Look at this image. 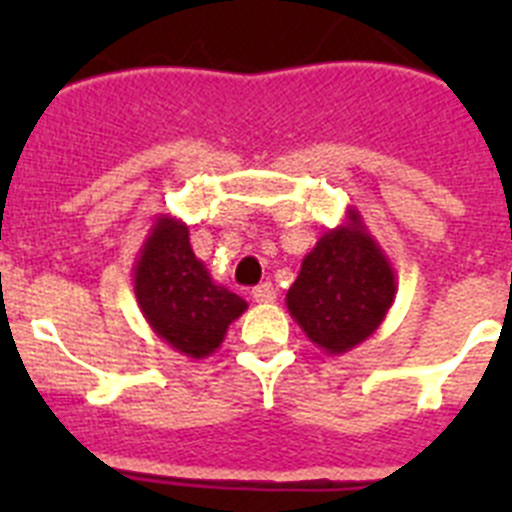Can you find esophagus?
<instances>
[{
    "mask_svg": "<svg viewBox=\"0 0 512 512\" xmlns=\"http://www.w3.org/2000/svg\"><path fill=\"white\" fill-rule=\"evenodd\" d=\"M251 295H253V300H256V302H271L274 297H277V289H274V284H271V282H264V284H259V287L253 289Z\"/></svg>",
    "mask_w": 512,
    "mask_h": 512,
    "instance_id": "obj_1",
    "label": "esophagus"
}]
</instances>
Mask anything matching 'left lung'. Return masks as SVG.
Segmentation results:
<instances>
[{
	"label": "left lung",
	"instance_id": "8db88e82",
	"mask_svg": "<svg viewBox=\"0 0 512 512\" xmlns=\"http://www.w3.org/2000/svg\"><path fill=\"white\" fill-rule=\"evenodd\" d=\"M397 295L395 269L356 207L302 259L287 310L318 348L341 356L384 323Z\"/></svg>",
	"mask_w": 512,
	"mask_h": 512
}]
</instances>
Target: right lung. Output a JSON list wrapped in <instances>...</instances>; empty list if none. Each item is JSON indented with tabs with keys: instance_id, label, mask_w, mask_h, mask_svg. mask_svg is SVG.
I'll return each instance as SVG.
<instances>
[{
	"instance_id": "1",
	"label": "right lung",
	"mask_w": 512,
	"mask_h": 512,
	"mask_svg": "<svg viewBox=\"0 0 512 512\" xmlns=\"http://www.w3.org/2000/svg\"><path fill=\"white\" fill-rule=\"evenodd\" d=\"M133 289L151 330L189 359L215 354L246 300L210 277L189 243V228L158 215L133 264Z\"/></svg>"
}]
</instances>
